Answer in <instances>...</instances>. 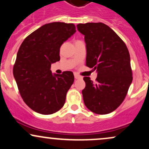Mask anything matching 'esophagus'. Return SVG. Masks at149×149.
<instances>
[{
	"mask_svg": "<svg viewBox=\"0 0 149 149\" xmlns=\"http://www.w3.org/2000/svg\"><path fill=\"white\" fill-rule=\"evenodd\" d=\"M74 77H75V78H76V79H82V77L81 76H78V74H76V73H75V74H74Z\"/></svg>",
	"mask_w": 149,
	"mask_h": 149,
	"instance_id": "esophagus-1",
	"label": "esophagus"
}]
</instances>
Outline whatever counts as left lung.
I'll return each mask as SVG.
<instances>
[{"label": "left lung", "instance_id": "1", "mask_svg": "<svg viewBox=\"0 0 149 149\" xmlns=\"http://www.w3.org/2000/svg\"><path fill=\"white\" fill-rule=\"evenodd\" d=\"M77 28L85 36L86 66L97 72L95 82L83 78L85 105L97 114L111 113L123 102L132 81L129 51L116 32L102 22L79 24Z\"/></svg>", "mask_w": 149, "mask_h": 149}]
</instances>
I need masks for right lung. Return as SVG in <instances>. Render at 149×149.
I'll use <instances>...</instances> for the list:
<instances>
[{
	"mask_svg": "<svg viewBox=\"0 0 149 149\" xmlns=\"http://www.w3.org/2000/svg\"><path fill=\"white\" fill-rule=\"evenodd\" d=\"M73 24L52 22L22 42L13 75L24 102L34 111L49 115L60 110L74 81L71 71L52 74L51 64L60 60L61 45L76 33Z\"/></svg>",
	"mask_w": 149,
	"mask_h": 149,
	"instance_id": "right-lung-1",
	"label": "right lung"
}]
</instances>
